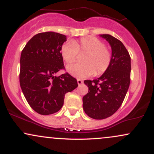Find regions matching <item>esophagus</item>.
<instances>
[{"label":"esophagus","instance_id":"esophagus-1","mask_svg":"<svg viewBox=\"0 0 154 154\" xmlns=\"http://www.w3.org/2000/svg\"><path fill=\"white\" fill-rule=\"evenodd\" d=\"M77 84H78L79 85H82V83H83V81L82 80V79H77Z\"/></svg>","mask_w":154,"mask_h":154}]
</instances>
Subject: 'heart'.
Listing matches in <instances>:
<instances>
[{"label":"heart","mask_w":154,"mask_h":154,"mask_svg":"<svg viewBox=\"0 0 154 154\" xmlns=\"http://www.w3.org/2000/svg\"><path fill=\"white\" fill-rule=\"evenodd\" d=\"M82 63L69 64L67 72L75 77L85 78L91 76L103 74L110 66L112 54L110 49L101 40L90 36L82 38L73 43L63 44L61 53L66 63H72L77 58L78 53H85Z\"/></svg>","instance_id":"heart-1"}]
</instances>
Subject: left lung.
Wrapping results in <instances>:
<instances>
[{
  "instance_id": "8db88e82",
  "label": "left lung",
  "mask_w": 154,
  "mask_h": 154,
  "mask_svg": "<svg viewBox=\"0 0 154 154\" xmlns=\"http://www.w3.org/2000/svg\"><path fill=\"white\" fill-rule=\"evenodd\" d=\"M111 47L110 66L99 78L85 80L88 93L83 97V109L94 119H103L121 106L130 83L131 61L128 50L120 40L110 35H100Z\"/></svg>"
}]
</instances>
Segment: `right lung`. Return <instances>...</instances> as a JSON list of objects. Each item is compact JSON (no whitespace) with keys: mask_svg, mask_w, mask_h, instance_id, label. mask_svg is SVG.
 I'll use <instances>...</instances> for the list:
<instances>
[{"mask_svg":"<svg viewBox=\"0 0 154 154\" xmlns=\"http://www.w3.org/2000/svg\"><path fill=\"white\" fill-rule=\"evenodd\" d=\"M66 35L45 32L33 36L26 44L20 58L19 82L26 101L42 115L59 111L65 94L78 86L69 73L56 77L63 69L61 49Z\"/></svg>","mask_w":154,"mask_h":154,"instance_id":"add662e5","label":"right lung"}]
</instances>
